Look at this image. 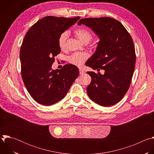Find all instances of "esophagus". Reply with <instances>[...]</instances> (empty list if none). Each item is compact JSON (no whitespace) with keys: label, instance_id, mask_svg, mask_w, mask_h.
I'll list each match as a JSON object with an SVG mask.
<instances>
[{"label":"esophagus","instance_id":"34e87169","mask_svg":"<svg viewBox=\"0 0 154 154\" xmlns=\"http://www.w3.org/2000/svg\"><path fill=\"white\" fill-rule=\"evenodd\" d=\"M79 72H80V75H82V74H84V71H83V69H81V68L79 69Z\"/></svg>","mask_w":154,"mask_h":154}]
</instances>
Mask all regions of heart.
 Listing matches in <instances>:
<instances>
[{"label": "heart", "instance_id": "1", "mask_svg": "<svg viewBox=\"0 0 154 154\" xmlns=\"http://www.w3.org/2000/svg\"><path fill=\"white\" fill-rule=\"evenodd\" d=\"M74 34L84 43H88L93 37V33L85 28H79L75 29L74 30ZM68 38V32H63L58 36V45L61 51L64 50L66 47V41ZM88 55L86 52H75L69 56L68 61L77 66H81L88 58Z\"/></svg>", "mask_w": 154, "mask_h": 154}]
</instances>
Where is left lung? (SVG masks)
<instances>
[{
    "instance_id": "obj_1",
    "label": "left lung",
    "mask_w": 154,
    "mask_h": 154,
    "mask_svg": "<svg viewBox=\"0 0 154 154\" xmlns=\"http://www.w3.org/2000/svg\"><path fill=\"white\" fill-rule=\"evenodd\" d=\"M78 24L91 28L100 38L96 51L86 66L105 71L103 75L87 72L91 77L86 88L88 95L101 106L115 105L126 94L134 72L136 54L133 39L119 21L109 17L83 18Z\"/></svg>"
}]
</instances>
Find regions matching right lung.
Instances as JSON below:
<instances>
[{"instance_id": "add662e5", "label": "right lung", "mask_w": 154, "mask_h": 154, "mask_svg": "<svg viewBox=\"0 0 154 154\" xmlns=\"http://www.w3.org/2000/svg\"><path fill=\"white\" fill-rule=\"evenodd\" d=\"M79 19L46 16L25 35L19 54L22 78L32 97L41 105H51L63 99L79 76L78 68L71 64L61 69L52 70L51 67L61 52L59 35Z\"/></svg>"}]
</instances>
